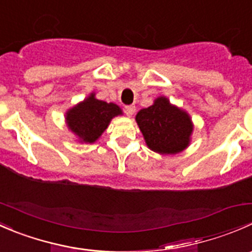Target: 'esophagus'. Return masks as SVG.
I'll return each mask as SVG.
<instances>
[{"label": "esophagus", "instance_id": "34e87169", "mask_svg": "<svg viewBox=\"0 0 252 252\" xmlns=\"http://www.w3.org/2000/svg\"><path fill=\"white\" fill-rule=\"evenodd\" d=\"M134 112H135V106L134 105H129V106H126V113L128 114L129 117L133 116Z\"/></svg>", "mask_w": 252, "mask_h": 252}]
</instances>
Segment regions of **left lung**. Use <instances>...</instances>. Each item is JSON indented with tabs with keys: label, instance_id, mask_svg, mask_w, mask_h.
<instances>
[{
	"label": "left lung",
	"instance_id": "left-lung-1",
	"mask_svg": "<svg viewBox=\"0 0 252 252\" xmlns=\"http://www.w3.org/2000/svg\"><path fill=\"white\" fill-rule=\"evenodd\" d=\"M135 121L147 147L157 154L174 155L189 146L194 129L191 118L185 111L171 105L164 96L139 111Z\"/></svg>",
	"mask_w": 252,
	"mask_h": 252
}]
</instances>
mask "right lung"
I'll return each mask as SVG.
<instances>
[{"label": "right lung", "instance_id": "add662e5", "mask_svg": "<svg viewBox=\"0 0 252 252\" xmlns=\"http://www.w3.org/2000/svg\"><path fill=\"white\" fill-rule=\"evenodd\" d=\"M122 113L123 112L116 103L97 100L93 93L83 102L67 111L65 122L79 141L93 144L107 129L112 118Z\"/></svg>", "mask_w": 252, "mask_h": 252}]
</instances>
